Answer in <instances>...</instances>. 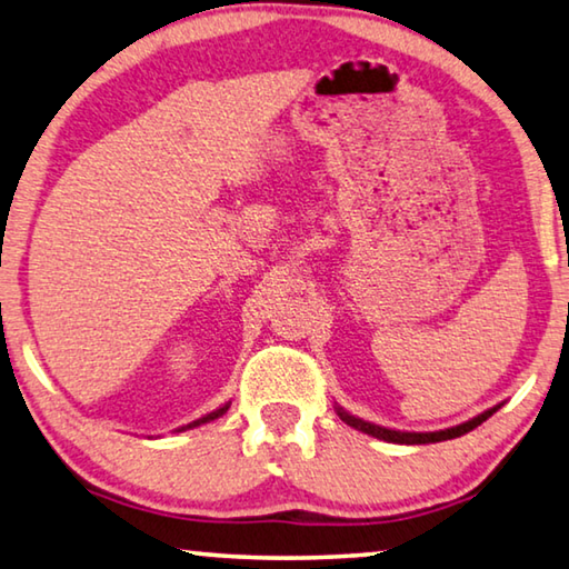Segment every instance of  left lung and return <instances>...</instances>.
Listing matches in <instances>:
<instances>
[{
	"instance_id": "obj_1",
	"label": "left lung",
	"mask_w": 569,
	"mask_h": 569,
	"mask_svg": "<svg viewBox=\"0 0 569 569\" xmlns=\"http://www.w3.org/2000/svg\"><path fill=\"white\" fill-rule=\"evenodd\" d=\"M337 412H339V418L347 422V426L362 430V432H367V436H375V438H380V440H387V443L418 446V443H440V440H450V438L463 436V432L479 428L486 418H491V415L496 412V408L481 412L479 418H473V420H468V422H461V426L448 428V430H436V432H402V430H390V428L375 426V422L359 420V418H355V415H349V412H345V410H337Z\"/></svg>"
}]
</instances>
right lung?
Wrapping results in <instances>:
<instances>
[{"mask_svg":"<svg viewBox=\"0 0 569 569\" xmlns=\"http://www.w3.org/2000/svg\"><path fill=\"white\" fill-rule=\"evenodd\" d=\"M222 412H228V405H224V408H220V410H214V412H210L207 415V418H202V420H197V422H192V426H187V428H194V426H200V422H207V420H214V418H220Z\"/></svg>","mask_w":569,"mask_h":569,"instance_id":"add662e5","label":"right lung"}]
</instances>
